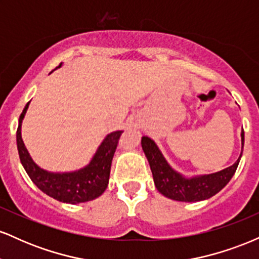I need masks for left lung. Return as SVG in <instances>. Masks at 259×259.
Returning <instances> with one entry per match:
<instances>
[{
	"label": "left lung",
	"instance_id": "8db88e82",
	"mask_svg": "<svg viewBox=\"0 0 259 259\" xmlns=\"http://www.w3.org/2000/svg\"><path fill=\"white\" fill-rule=\"evenodd\" d=\"M245 142V134L241 132V153L236 162L230 167L212 174L196 175L187 178L178 173L164 158L158 146L148 136H142L141 146L145 156L150 163L151 171L153 175L154 185L157 190L165 197L180 202H198L208 200L230 181L236 171L240 159H241Z\"/></svg>",
	"mask_w": 259,
	"mask_h": 259
}]
</instances>
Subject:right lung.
<instances>
[{
  "label": "right lung",
  "instance_id": "add662e5",
  "mask_svg": "<svg viewBox=\"0 0 259 259\" xmlns=\"http://www.w3.org/2000/svg\"><path fill=\"white\" fill-rule=\"evenodd\" d=\"M61 67L62 63L57 68ZM29 103L30 102L26 103L19 117L17 129V147L20 162L32 183L50 197L63 203L76 204L100 197L108 186L112 159L117 148L118 140L123 132L117 130L108 134L101 142L90 163L79 170L64 171V173L45 170L32 160L22 139V123L29 108Z\"/></svg>",
  "mask_w": 259,
  "mask_h": 259
}]
</instances>
